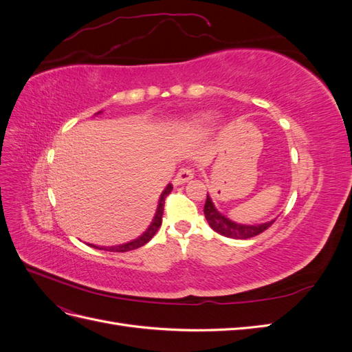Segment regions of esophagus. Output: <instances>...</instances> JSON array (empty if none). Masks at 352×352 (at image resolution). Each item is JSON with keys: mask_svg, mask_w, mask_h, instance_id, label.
Segmentation results:
<instances>
[{"mask_svg": "<svg viewBox=\"0 0 352 352\" xmlns=\"http://www.w3.org/2000/svg\"><path fill=\"white\" fill-rule=\"evenodd\" d=\"M192 177H194V170L188 168V167H182V168H179L176 177L173 179V185L175 186L184 185L185 182H188V180H190Z\"/></svg>", "mask_w": 352, "mask_h": 352, "instance_id": "obj_1", "label": "esophagus"}]
</instances>
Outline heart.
Segmentation results:
<instances>
[{
	"label": "heart",
	"instance_id": "b5f03b06",
	"mask_svg": "<svg viewBox=\"0 0 352 352\" xmlns=\"http://www.w3.org/2000/svg\"><path fill=\"white\" fill-rule=\"evenodd\" d=\"M216 116L214 114H210V113H206V114H201V116H197L195 119L190 120L188 123V127L189 129L192 131H197V132H202V131H207L210 126H212L216 123Z\"/></svg>",
	"mask_w": 352,
	"mask_h": 352
}]
</instances>
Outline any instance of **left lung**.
Wrapping results in <instances>:
<instances>
[{
    "instance_id": "8db88e82",
    "label": "left lung",
    "mask_w": 352,
    "mask_h": 352,
    "mask_svg": "<svg viewBox=\"0 0 352 352\" xmlns=\"http://www.w3.org/2000/svg\"><path fill=\"white\" fill-rule=\"evenodd\" d=\"M204 214H206V219L212 230H216L223 236L233 238V239H247V238L258 235V233L264 232L269 226H272V223H274V220H276V219H273L270 221L260 223V225H242V223H236V221L230 220L229 217H226L223 212H220L216 208L210 194H207Z\"/></svg>"
}]
</instances>
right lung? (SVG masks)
Returning a JSON list of instances; mask_svg holds the SVG:
<instances>
[{"mask_svg": "<svg viewBox=\"0 0 352 352\" xmlns=\"http://www.w3.org/2000/svg\"><path fill=\"white\" fill-rule=\"evenodd\" d=\"M101 113H102V111H98L95 116H98V114H101ZM172 189H173L172 184H168V185L164 188L162 195H160V198H158V204H157L155 214H154V217H153V220H151V223H150V226H148V228L145 229V232L141 233L140 236L132 239V241H129V242L120 243V245H111V247H100V245L88 243L89 247L97 248V250L110 251V252H126V251H132V250H136V248L142 247V245H145L148 241H150V239L155 235V232L158 230V228L162 226V217H163V211H164V199H166V197H167L170 192H172Z\"/></svg>", "mask_w": 352, "mask_h": 352, "instance_id": "right-lung-1", "label": "right lung"}]
</instances>
